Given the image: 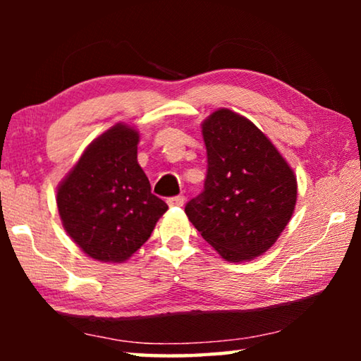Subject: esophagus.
<instances>
[{
    "label": "esophagus",
    "instance_id": "esophagus-1",
    "mask_svg": "<svg viewBox=\"0 0 361 361\" xmlns=\"http://www.w3.org/2000/svg\"><path fill=\"white\" fill-rule=\"evenodd\" d=\"M167 204L170 207H181L183 204H185V195H173V197H169L167 199Z\"/></svg>",
    "mask_w": 361,
    "mask_h": 361
}]
</instances>
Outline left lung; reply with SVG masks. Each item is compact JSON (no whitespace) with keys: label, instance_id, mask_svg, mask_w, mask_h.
I'll return each instance as SVG.
<instances>
[{"label":"left lung","instance_id":"left-lung-1","mask_svg":"<svg viewBox=\"0 0 361 361\" xmlns=\"http://www.w3.org/2000/svg\"><path fill=\"white\" fill-rule=\"evenodd\" d=\"M207 148L204 191L185 212L226 261L261 256L295 212L296 176L252 121L221 108L202 124Z\"/></svg>","mask_w":361,"mask_h":361}]
</instances>
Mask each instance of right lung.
Wrapping results in <instances>:
<instances>
[{"mask_svg": "<svg viewBox=\"0 0 361 361\" xmlns=\"http://www.w3.org/2000/svg\"><path fill=\"white\" fill-rule=\"evenodd\" d=\"M138 138L132 127L116 124L87 146L57 189L65 231L97 261L129 259L169 209L138 166Z\"/></svg>", "mask_w": 361, "mask_h": 361, "instance_id": "obj_1", "label": "right lung"}]
</instances>
